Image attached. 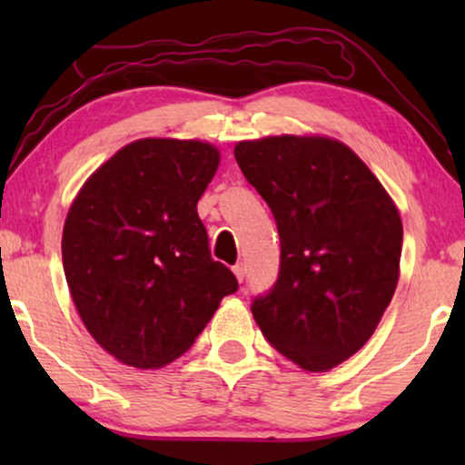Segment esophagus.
<instances>
[{"mask_svg":"<svg viewBox=\"0 0 465 465\" xmlns=\"http://www.w3.org/2000/svg\"><path fill=\"white\" fill-rule=\"evenodd\" d=\"M232 271H234V275H237L239 282H243L245 275H247V269H245V264H243V262L234 264V266H232Z\"/></svg>","mask_w":465,"mask_h":465,"instance_id":"34e87169","label":"esophagus"}]
</instances>
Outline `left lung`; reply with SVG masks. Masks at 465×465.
<instances>
[{"label":"left lung","mask_w":465,"mask_h":465,"mask_svg":"<svg viewBox=\"0 0 465 465\" xmlns=\"http://www.w3.org/2000/svg\"><path fill=\"white\" fill-rule=\"evenodd\" d=\"M234 158L282 241L277 282L253 298V320L294 364L330 371L366 345L391 302L402 253L398 209L334 139L241 142Z\"/></svg>","instance_id":"1"}]
</instances>
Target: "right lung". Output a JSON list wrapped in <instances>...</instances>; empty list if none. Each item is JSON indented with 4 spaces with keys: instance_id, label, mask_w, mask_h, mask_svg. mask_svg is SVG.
<instances>
[{
    "instance_id": "obj_1",
    "label": "right lung",
    "mask_w": 465,
    "mask_h": 465,
    "mask_svg": "<svg viewBox=\"0 0 465 465\" xmlns=\"http://www.w3.org/2000/svg\"><path fill=\"white\" fill-rule=\"evenodd\" d=\"M220 152L139 139L91 175L63 228V269L93 339L123 364L161 368L193 347L237 277L209 250L196 203Z\"/></svg>"
}]
</instances>
